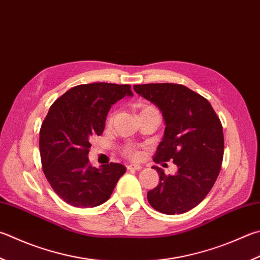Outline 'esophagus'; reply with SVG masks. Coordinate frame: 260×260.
I'll return each instance as SVG.
<instances>
[{
  "label": "esophagus",
  "mask_w": 260,
  "mask_h": 260,
  "mask_svg": "<svg viewBox=\"0 0 260 260\" xmlns=\"http://www.w3.org/2000/svg\"><path fill=\"white\" fill-rule=\"evenodd\" d=\"M127 169H128V171H141V169H142V166H140V165L132 164L127 166Z\"/></svg>",
  "instance_id": "obj_1"
}]
</instances>
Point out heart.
Masks as SVG:
<instances>
[{
    "mask_svg": "<svg viewBox=\"0 0 260 260\" xmlns=\"http://www.w3.org/2000/svg\"><path fill=\"white\" fill-rule=\"evenodd\" d=\"M139 109H140V112H142V111H146V110H155L154 108H152V107H149V106H141V107H139ZM112 118H114V115H111L110 116V118H109V121H111L112 120ZM125 154L127 155V157L128 158H132V159H138L139 157H140V151L139 150H136L135 148H127L126 150H125Z\"/></svg>",
    "mask_w": 260,
    "mask_h": 260,
    "instance_id": "heart-1",
    "label": "heart"
}]
</instances>
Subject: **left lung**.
Returning a JSON list of instances; mask_svg holds the SVG:
<instances>
[{
	"label": "left lung",
	"instance_id": "1",
	"mask_svg": "<svg viewBox=\"0 0 260 260\" xmlns=\"http://www.w3.org/2000/svg\"><path fill=\"white\" fill-rule=\"evenodd\" d=\"M134 91L161 111L165 132L153 161L173 160L177 173L159 174V184L148 201L166 215L184 214L208 194L220 171L224 135L219 118L208 100L179 84L134 85Z\"/></svg>",
	"mask_w": 260,
	"mask_h": 260
}]
</instances>
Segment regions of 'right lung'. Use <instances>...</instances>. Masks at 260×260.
<instances>
[{"instance_id": "1", "label": "right lung", "mask_w": 260, "mask_h": 260, "mask_svg": "<svg viewBox=\"0 0 260 260\" xmlns=\"http://www.w3.org/2000/svg\"><path fill=\"white\" fill-rule=\"evenodd\" d=\"M124 96H133L127 84H83L51 106L40 132L41 160L52 188L67 204L79 208L105 204L125 174L121 164L96 168L88 162L89 140L103 133L111 106Z\"/></svg>"}]
</instances>
